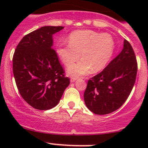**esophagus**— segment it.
I'll return each mask as SVG.
<instances>
[{
    "label": "esophagus",
    "mask_w": 148,
    "mask_h": 148,
    "mask_svg": "<svg viewBox=\"0 0 148 148\" xmlns=\"http://www.w3.org/2000/svg\"><path fill=\"white\" fill-rule=\"evenodd\" d=\"M77 78H76V77H71V80H70V81H71V82H74L77 80Z\"/></svg>",
    "instance_id": "34e87169"
}]
</instances>
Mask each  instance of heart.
I'll list each match as a JSON object with an SVG mask.
<instances>
[{
  "label": "heart",
  "instance_id": "b5f03b06",
  "mask_svg": "<svg viewBox=\"0 0 148 148\" xmlns=\"http://www.w3.org/2000/svg\"><path fill=\"white\" fill-rule=\"evenodd\" d=\"M68 42L60 40L56 46V53L66 66L78 60L80 56L83 58L80 62L69 67L68 73L74 77L89 74L92 69L94 71L102 69L114 51V41L111 35L92 30L72 32L69 36Z\"/></svg>",
  "mask_w": 148,
  "mask_h": 148
}]
</instances>
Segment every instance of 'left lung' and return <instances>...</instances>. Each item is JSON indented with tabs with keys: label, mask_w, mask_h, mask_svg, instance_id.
Here are the masks:
<instances>
[{
	"label": "left lung",
	"mask_w": 148,
	"mask_h": 148,
	"mask_svg": "<svg viewBox=\"0 0 148 148\" xmlns=\"http://www.w3.org/2000/svg\"><path fill=\"white\" fill-rule=\"evenodd\" d=\"M138 62L127 40L121 53L104 69L88 80L84 93L87 108L96 114H110L119 109L130 95L135 83Z\"/></svg>",
	"instance_id": "left-lung-1"
}]
</instances>
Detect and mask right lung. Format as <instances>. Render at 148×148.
Returning a JSON list of instances; mask_svg holds the SVG:
<instances>
[{"mask_svg":"<svg viewBox=\"0 0 148 148\" xmlns=\"http://www.w3.org/2000/svg\"><path fill=\"white\" fill-rule=\"evenodd\" d=\"M63 26H44L23 37L13 56V72L18 92L34 109L56 106L70 79L53 48L52 35Z\"/></svg>","mask_w":148,"mask_h":148,"instance_id":"right-lung-1","label":"right lung"}]
</instances>
